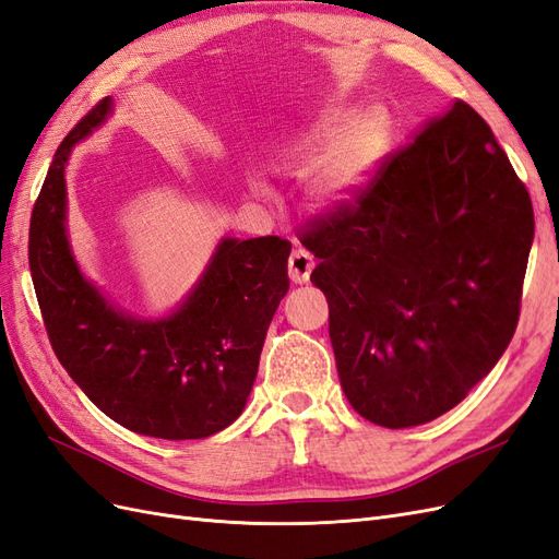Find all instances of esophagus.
Instances as JSON below:
<instances>
[{
	"label": "esophagus",
	"instance_id": "obj_1",
	"mask_svg": "<svg viewBox=\"0 0 559 559\" xmlns=\"http://www.w3.org/2000/svg\"><path fill=\"white\" fill-rule=\"evenodd\" d=\"M312 267H314V257L302 247H296L292 251L289 257V277L296 282V284H302L308 282L310 275H312Z\"/></svg>",
	"mask_w": 559,
	"mask_h": 559
}]
</instances>
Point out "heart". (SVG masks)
<instances>
[{"label":"heart","instance_id":"obj_1","mask_svg":"<svg viewBox=\"0 0 559 559\" xmlns=\"http://www.w3.org/2000/svg\"><path fill=\"white\" fill-rule=\"evenodd\" d=\"M392 142V123L384 111H370L357 121L352 111L319 116L298 144L300 163L326 166L324 195L345 200L357 193L373 175Z\"/></svg>","mask_w":559,"mask_h":559}]
</instances>
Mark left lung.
Returning <instances> with one entry per match:
<instances>
[{"mask_svg":"<svg viewBox=\"0 0 559 559\" xmlns=\"http://www.w3.org/2000/svg\"><path fill=\"white\" fill-rule=\"evenodd\" d=\"M298 240L319 259L347 401L405 429L452 411L509 347L534 210L485 118L454 99Z\"/></svg>","mask_w":559,"mask_h":559,"instance_id":"8db88e82","label":"left lung"}]
</instances>
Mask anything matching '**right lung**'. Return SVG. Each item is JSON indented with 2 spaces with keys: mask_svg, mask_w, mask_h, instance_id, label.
<instances>
[{
  "mask_svg": "<svg viewBox=\"0 0 559 559\" xmlns=\"http://www.w3.org/2000/svg\"><path fill=\"white\" fill-rule=\"evenodd\" d=\"M111 97L60 142L29 218V273L50 347L99 411L144 436L183 441L226 429L245 411L273 314L289 292L292 242L224 240L183 306L142 321L83 280L64 233V163L105 121Z\"/></svg>",
  "mask_w": 559,
  "mask_h": 559,
  "instance_id": "add662e5",
  "label": "right lung"
}]
</instances>
